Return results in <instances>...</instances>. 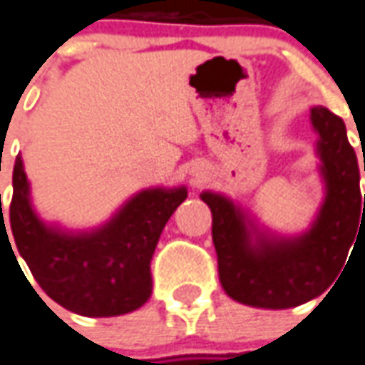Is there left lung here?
Instances as JSON below:
<instances>
[{
    "label": "left lung",
    "instance_id": "left-lung-1",
    "mask_svg": "<svg viewBox=\"0 0 365 365\" xmlns=\"http://www.w3.org/2000/svg\"><path fill=\"white\" fill-rule=\"evenodd\" d=\"M311 123L319 135L324 200L302 234H275L228 196L212 190L200 195L212 210L220 283L228 297L247 307L281 311L320 297L346 267L365 214L358 159L344 121L324 106H312Z\"/></svg>",
    "mask_w": 365,
    "mask_h": 365
}]
</instances>
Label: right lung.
Segmentation results:
<instances>
[{"label":"right lung","mask_w":365,"mask_h":365,"mask_svg":"<svg viewBox=\"0 0 365 365\" xmlns=\"http://www.w3.org/2000/svg\"><path fill=\"white\" fill-rule=\"evenodd\" d=\"M187 195V187L145 188L102 226L66 230L38 218L17 155L9 206L15 247H9L19 252L41 289L66 311L82 317L128 314L151 297V257L165 224ZM1 236L9 242L5 226Z\"/></svg>","instance_id":"1"}]
</instances>
